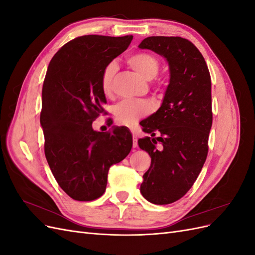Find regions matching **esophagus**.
I'll return each mask as SVG.
<instances>
[{
  "label": "esophagus",
  "mask_w": 255,
  "mask_h": 255,
  "mask_svg": "<svg viewBox=\"0 0 255 255\" xmlns=\"http://www.w3.org/2000/svg\"><path fill=\"white\" fill-rule=\"evenodd\" d=\"M137 145H138V143H137V137H136V135L133 134V148H137Z\"/></svg>",
  "instance_id": "esophagus-1"
}]
</instances>
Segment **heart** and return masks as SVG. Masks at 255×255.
Instances as JSON below:
<instances>
[{
	"instance_id": "b5f03b06",
	"label": "heart",
	"mask_w": 255,
	"mask_h": 255,
	"mask_svg": "<svg viewBox=\"0 0 255 255\" xmlns=\"http://www.w3.org/2000/svg\"><path fill=\"white\" fill-rule=\"evenodd\" d=\"M128 65L145 80H152L157 75L160 63L158 58L151 53L139 52L135 53L128 58ZM118 70L117 63L111 61L107 64L101 74V88L103 94L109 96L112 91V83L114 76ZM152 110L150 102L146 100H123L114 107L115 118L120 125L133 126L148 115Z\"/></svg>"
}]
</instances>
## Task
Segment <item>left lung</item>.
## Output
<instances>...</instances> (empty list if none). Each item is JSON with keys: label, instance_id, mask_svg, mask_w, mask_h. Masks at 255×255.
<instances>
[{"label": "left lung", "instance_id": "obj_1", "mask_svg": "<svg viewBox=\"0 0 255 255\" xmlns=\"http://www.w3.org/2000/svg\"><path fill=\"white\" fill-rule=\"evenodd\" d=\"M138 47L164 56L170 70L161 106L140 122L151 137L138 140L151 156L141 195L153 204H170L191 188L205 163L213 122L211 75L202 54L185 38L152 36Z\"/></svg>", "mask_w": 255, "mask_h": 255}]
</instances>
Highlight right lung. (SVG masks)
<instances>
[{"label":"right lung","instance_id":"add662e5","mask_svg":"<svg viewBox=\"0 0 255 255\" xmlns=\"http://www.w3.org/2000/svg\"><path fill=\"white\" fill-rule=\"evenodd\" d=\"M132 39V35L76 37L57 51L48 67L40 113L44 154L60 188L76 201L101 197L111 166L132 149V134L126 127L111 132L92 128L106 103L100 84L103 69Z\"/></svg>","mask_w":255,"mask_h":255}]
</instances>
